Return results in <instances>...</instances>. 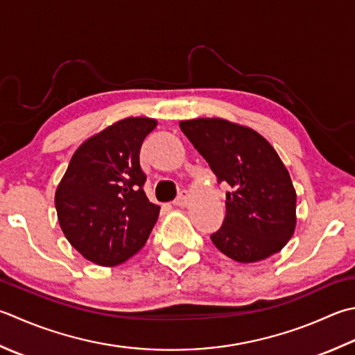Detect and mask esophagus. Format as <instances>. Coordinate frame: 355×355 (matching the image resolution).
Segmentation results:
<instances>
[{"label":"esophagus","instance_id":"esophagus-1","mask_svg":"<svg viewBox=\"0 0 355 355\" xmlns=\"http://www.w3.org/2000/svg\"><path fill=\"white\" fill-rule=\"evenodd\" d=\"M189 200H191V192L182 191V192H180V196L175 200H173V205L183 207V206H186L187 203H189Z\"/></svg>","mask_w":355,"mask_h":355}]
</instances>
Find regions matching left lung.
Instances as JSON below:
<instances>
[{
    "label": "left lung",
    "instance_id": "left-lung-1",
    "mask_svg": "<svg viewBox=\"0 0 355 355\" xmlns=\"http://www.w3.org/2000/svg\"><path fill=\"white\" fill-rule=\"evenodd\" d=\"M183 134L226 182V217L211 240L240 263L282 251L295 231V189L275 149L255 130L223 118L180 121Z\"/></svg>",
    "mask_w": 355,
    "mask_h": 355
}]
</instances>
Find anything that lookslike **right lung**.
<instances>
[{
    "label": "right lung",
    "mask_w": 355,
    "mask_h": 355,
    "mask_svg": "<svg viewBox=\"0 0 355 355\" xmlns=\"http://www.w3.org/2000/svg\"><path fill=\"white\" fill-rule=\"evenodd\" d=\"M157 126L130 116L90 137L75 150L55 192L60 226L89 261L116 266L135 255L157 223L159 206L143 186L140 149Z\"/></svg>",
    "instance_id": "right-lung-1"
}]
</instances>
